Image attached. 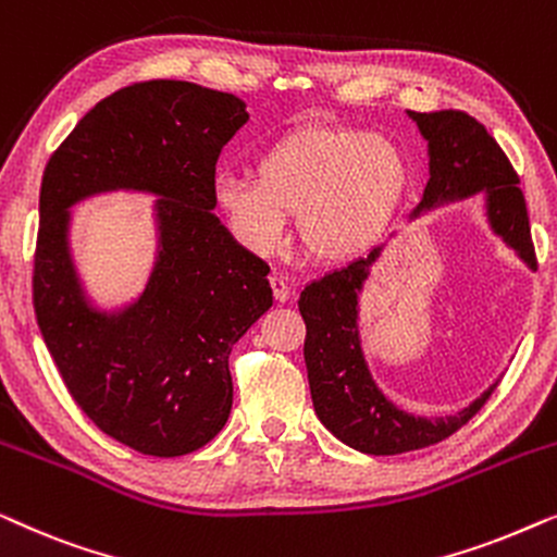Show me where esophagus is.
<instances>
[{
  "mask_svg": "<svg viewBox=\"0 0 557 557\" xmlns=\"http://www.w3.org/2000/svg\"><path fill=\"white\" fill-rule=\"evenodd\" d=\"M269 284L273 288V296H276V301L286 304L288 296H292V288H288V281L281 276V273H271L269 276Z\"/></svg>",
  "mask_w": 557,
  "mask_h": 557,
  "instance_id": "esophagus-1",
  "label": "esophagus"
}]
</instances>
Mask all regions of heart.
I'll list each match as a JSON object with an SVG mask.
<instances>
[{"instance_id": "heart-1", "label": "heart", "mask_w": 557, "mask_h": 557, "mask_svg": "<svg viewBox=\"0 0 557 557\" xmlns=\"http://www.w3.org/2000/svg\"><path fill=\"white\" fill-rule=\"evenodd\" d=\"M410 162L398 144L352 126H301L256 154V177L223 170L212 202L227 231L271 256L296 215L301 248L319 263L360 258L383 240L406 202Z\"/></svg>"}]
</instances>
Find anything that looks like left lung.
<instances>
[{
    "label": "left lung",
    "instance_id": "1",
    "mask_svg": "<svg viewBox=\"0 0 557 557\" xmlns=\"http://www.w3.org/2000/svg\"><path fill=\"white\" fill-rule=\"evenodd\" d=\"M429 141V182L410 220L441 205L484 197L492 233L505 240L535 271L530 218L517 172L505 151L474 116L463 111H408ZM383 246L368 258L311 281L301 292L299 311L307 322L304 360L314 410L326 431L342 444L372 456H393L438 444L474 418L497 383L486 387L469 408L446 418L406 413L380 391L364 360L360 342V294Z\"/></svg>",
    "mask_w": 557,
    "mask_h": 557
}]
</instances>
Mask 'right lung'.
Listing matches in <instances>:
<instances>
[{
	"label": "right lung",
	"mask_w": 557,
	"mask_h": 557,
	"mask_svg": "<svg viewBox=\"0 0 557 557\" xmlns=\"http://www.w3.org/2000/svg\"><path fill=\"white\" fill-rule=\"evenodd\" d=\"M246 121L233 94L134 83L96 103L45 166L37 324L83 413L139 454L170 459L218 436L233 408L227 357L273 304L269 265L212 215L218 157ZM119 188L158 197V256L134 302L98 310L72 261L70 208Z\"/></svg>",
	"instance_id": "obj_1"
}]
</instances>
